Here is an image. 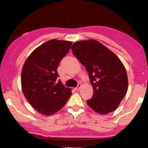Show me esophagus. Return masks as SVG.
<instances>
[{
  "mask_svg": "<svg viewBox=\"0 0 148 148\" xmlns=\"http://www.w3.org/2000/svg\"><path fill=\"white\" fill-rule=\"evenodd\" d=\"M80 88H81V84H78V86H77L76 88H75V89H76V91H79Z\"/></svg>",
  "mask_w": 148,
  "mask_h": 148,
  "instance_id": "obj_1",
  "label": "esophagus"
}]
</instances>
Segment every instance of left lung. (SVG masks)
Returning a JSON list of instances; mask_svg holds the SVG:
<instances>
[{"label": "left lung", "mask_w": 148, "mask_h": 148, "mask_svg": "<svg viewBox=\"0 0 148 148\" xmlns=\"http://www.w3.org/2000/svg\"><path fill=\"white\" fill-rule=\"evenodd\" d=\"M71 49L86 67L93 88L92 97L87 101L88 106L102 115L114 112L128 89V77L121 60L95 40L76 42Z\"/></svg>", "instance_id": "left-lung-1"}]
</instances>
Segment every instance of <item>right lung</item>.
I'll use <instances>...</instances> for the list:
<instances>
[{
	"instance_id": "right-lung-1",
	"label": "right lung",
	"mask_w": 148,
	"mask_h": 148,
	"mask_svg": "<svg viewBox=\"0 0 148 148\" xmlns=\"http://www.w3.org/2000/svg\"><path fill=\"white\" fill-rule=\"evenodd\" d=\"M72 42L53 39L36 47L27 57L21 71L22 91L33 108L44 116L56 114L71 96L62 82L56 84L57 69L71 48Z\"/></svg>"
}]
</instances>
